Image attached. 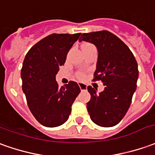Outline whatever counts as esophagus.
I'll return each instance as SVG.
<instances>
[{
	"instance_id": "esophagus-1",
	"label": "esophagus",
	"mask_w": 155,
	"mask_h": 155,
	"mask_svg": "<svg viewBox=\"0 0 155 155\" xmlns=\"http://www.w3.org/2000/svg\"><path fill=\"white\" fill-rule=\"evenodd\" d=\"M78 86H79L80 89L83 91V90H87V85L86 84H83V83H78Z\"/></svg>"
}]
</instances>
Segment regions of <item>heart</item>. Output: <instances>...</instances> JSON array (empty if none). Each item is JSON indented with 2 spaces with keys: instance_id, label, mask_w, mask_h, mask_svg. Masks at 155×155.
Instances as JSON below:
<instances>
[{
  "instance_id": "1",
  "label": "heart",
  "mask_w": 155,
  "mask_h": 155,
  "mask_svg": "<svg viewBox=\"0 0 155 155\" xmlns=\"http://www.w3.org/2000/svg\"><path fill=\"white\" fill-rule=\"evenodd\" d=\"M90 48H94V47L92 45H90V44L88 43H85L82 45V50H84V49H90ZM78 78L79 79H83L84 78V74L83 72H79V73L78 74Z\"/></svg>"
}]
</instances>
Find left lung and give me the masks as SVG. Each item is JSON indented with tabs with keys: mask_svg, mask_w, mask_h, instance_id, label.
<instances>
[{
	"mask_svg": "<svg viewBox=\"0 0 155 155\" xmlns=\"http://www.w3.org/2000/svg\"><path fill=\"white\" fill-rule=\"evenodd\" d=\"M94 44L98 50V61L94 80H101L104 91L88 87L91 99L87 108L91 120L100 127L118 124L128 110L138 78L134 55L117 36L106 30L83 34L79 42Z\"/></svg>",
	"mask_w": 155,
	"mask_h": 155,
	"instance_id": "8db88e82",
	"label": "left lung"
}]
</instances>
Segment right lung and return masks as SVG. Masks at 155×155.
I'll return each instance as SVG.
<instances>
[{
  "label": "right lung",
  "instance_id": "right-lung-1",
  "mask_svg": "<svg viewBox=\"0 0 155 155\" xmlns=\"http://www.w3.org/2000/svg\"><path fill=\"white\" fill-rule=\"evenodd\" d=\"M80 33L53 34L41 39L25 55L21 70L22 91L35 119L47 127L65 123L80 93L76 82L59 88L55 75Z\"/></svg>",
  "mask_w": 155,
  "mask_h": 155
}]
</instances>
